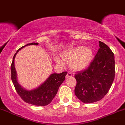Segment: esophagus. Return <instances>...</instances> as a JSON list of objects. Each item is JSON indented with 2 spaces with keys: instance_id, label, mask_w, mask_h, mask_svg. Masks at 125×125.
<instances>
[{
  "instance_id": "obj_1",
  "label": "esophagus",
  "mask_w": 125,
  "mask_h": 125,
  "mask_svg": "<svg viewBox=\"0 0 125 125\" xmlns=\"http://www.w3.org/2000/svg\"><path fill=\"white\" fill-rule=\"evenodd\" d=\"M73 76V75H72V74L70 72H68V73H67V74H66V78H70V77H71Z\"/></svg>"
}]
</instances>
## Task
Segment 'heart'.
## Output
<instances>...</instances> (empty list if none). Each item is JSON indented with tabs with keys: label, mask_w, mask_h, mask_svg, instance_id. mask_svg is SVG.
I'll list each match as a JSON object with an SVG mask.
<instances>
[{
	"label": "heart",
	"mask_w": 125,
	"mask_h": 125,
	"mask_svg": "<svg viewBox=\"0 0 125 125\" xmlns=\"http://www.w3.org/2000/svg\"><path fill=\"white\" fill-rule=\"evenodd\" d=\"M62 59L66 63L70 62V67L74 71L83 70L86 69L91 62L93 57V52L91 48L79 46L66 50L61 55ZM55 62L59 65L62 62L58 58L55 59Z\"/></svg>",
	"instance_id": "1"
}]
</instances>
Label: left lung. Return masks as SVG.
I'll list each match as a JSON object with an SVG mask.
<instances>
[{"label": "left lung", "mask_w": 125, "mask_h": 125, "mask_svg": "<svg viewBox=\"0 0 125 125\" xmlns=\"http://www.w3.org/2000/svg\"><path fill=\"white\" fill-rule=\"evenodd\" d=\"M97 53L89 66L77 72L75 94L85 103L100 100L108 93L115 76V61L109 46L99 41Z\"/></svg>", "instance_id": "obj_1"}]
</instances>
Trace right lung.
<instances>
[{
  "label": "right lung",
  "instance_id": "right-lung-1",
  "mask_svg": "<svg viewBox=\"0 0 125 125\" xmlns=\"http://www.w3.org/2000/svg\"><path fill=\"white\" fill-rule=\"evenodd\" d=\"M38 44L37 43H31L23 46L17 50L14 55L11 66V80L17 94L22 100L29 104L43 106L50 104L54 98L59 86L65 80L67 72H63L60 74H52L42 85L33 90H26L19 85L17 81V75L14 67L15 57L18 51L25 46L30 45H37Z\"/></svg>",
  "mask_w": 125,
  "mask_h": 125
}]
</instances>
